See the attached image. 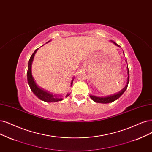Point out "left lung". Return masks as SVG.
<instances>
[{
	"mask_svg": "<svg viewBox=\"0 0 152 152\" xmlns=\"http://www.w3.org/2000/svg\"><path fill=\"white\" fill-rule=\"evenodd\" d=\"M111 42H113L114 44H115L116 46L118 47H120L118 44H117L115 42L113 41H110ZM123 54H124V52H123ZM125 61L126 62V59L125 60ZM127 72H128V78H127V82H126V86L123 88L121 90H120V91L113 93L112 94H110V95H107V96H94V95H92L90 94V98L92 100H93L94 102L96 103H111L114 102V101L116 100L117 99H118L121 95L124 93V92L126 91V89H127L128 87V85L129 83V69L128 67L127 66Z\"/></svg>",
	"mask_w": 152,
	"mask_h": 152,
	"instance_id": "left-lung-1",
	"label": "left lung"
}]
</instances>
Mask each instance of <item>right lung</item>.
Instances as JSON below:
<instances>
[{
	"label": "right lung",
	"mask_w": 152,
	"mask_h": 152,
	"mask_svg": "<svg viewBox=\"0 0 152 152\" xmlns=\"http://www.w3.org/2000/svg\"><path fill=\"white\" fill-rule=\"evenodd\" d=\"M50 41H49L48 42H46V44L49 42ZM37 49H36L35 51L34 52V53L31 56L30 59L29 61V64H28V69H27V81H28V83H29V85L31 89V91L38 98H39L41 100H42V101H43V102H45L54 103V102H59V101L63 100V98L64 96L63 94H56V93H53L51 91L47 90V89L41 87L36 83L34 79V77H32V71H31L32 63L34 58L35 54L37 52ZM74 77H73L72 80L71 81V86H72V82H73V80H74ZM69 95H70V93H67V94L65 95V97L67 98V96H69Z\"/></svg>",
	"instance_id": "1"
}]
</instances>
